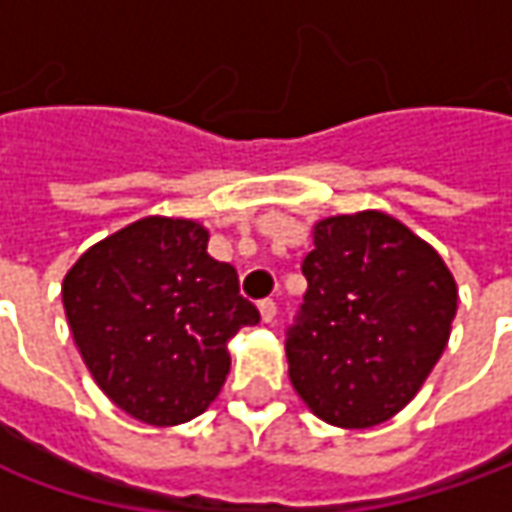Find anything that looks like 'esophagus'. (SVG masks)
<instances>
[{"label": "esophagus", "instance_id": "1", "mask_svg": "<svg viewBox=\"0 0 512 512\" xmlns=\"http://www.w3.org/2000/svg\"><path fill=\"white\" fill-rule=\"evenodd\" d=\"M259 313H262V322H273L276 319V302L273 299H265V302H259Z\"/></svg>", "mask_w": 512, "mask_h": 512}]
</instances>
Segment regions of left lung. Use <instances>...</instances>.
<instances>
[{
  "label": "left lung",
  "instance_id": "1",
  "mask_svg": "<svg viewBox=\"0 0 512 512\" xmlns=\"http://www.w3.org/2000/svg\"><path fill=\"white\" fill-rule=\"evenodd\" d=\"M302 273L305 305L287 330L296 393L333 427L387 422L442 359L459 305L453 273L382 210L316 222Z\"/></svg>",
  "mask_w": 512,
  "mask_h": 512
}]
</instances>
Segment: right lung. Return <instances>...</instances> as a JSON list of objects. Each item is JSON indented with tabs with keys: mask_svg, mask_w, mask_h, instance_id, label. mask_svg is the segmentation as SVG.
I'll return each mask as SVG.
<instances>
[{
	"mask_svg": "<svg viewBox=\"0 0 512 512\" xmlns=\"http://www.w3.org/2000/svg\"><path fill=\"white\" fill-rule=\"evenodd\" d=\"M205 225L145 216L88 247L62 282L73 342L93 382L136 422L205 413L230 370L227 342L259 322L236 267L207 253Z\"/></svg>",
	"mask_w": 512,
	"mask_h": 512,
	"instance_id": "add662e5",
	"label": "right lung"
}]
</instances>
